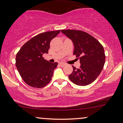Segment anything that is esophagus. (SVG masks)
Masks as SVG:
<instances>
[{
    "mask_svg": "<svg viewBox=\"0 0 123 123\" xmlns=\"http://www.w3.org/2000/svg\"><path fill=\"white\" fill-rule=\"evenodd\" d=\"M59 65L61 67H64L66 65V64L64 63H61H61H59Z\"/></svg>",
    "mask_w": 123,
    "mask_h": 123,
    "instance_id": "obj_1",
    "label": "esophagus"
}]
</instances>
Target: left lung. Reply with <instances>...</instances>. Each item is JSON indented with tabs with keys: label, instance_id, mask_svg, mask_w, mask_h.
Segmentation results:
<instances>
[{
	"label": "left lung",
	"instance_id": "1",
	"mask_svg": "<svg viewBox=\"0 0 123 123\" xmlns=\"http://www.w3.org/2000/svg\"><path fill=\"white\" fill-rule=\"evenodd\" d=\"M61 32L71 39L74 45L73 54L80 59L81 66L68 77L74 84L87 86L97 78L103 70L105 62L103 46L94 37L81 30H61Z\"/></svg>",
	"mask_w": 123,
	"mask_h": 123
}]
</instances>
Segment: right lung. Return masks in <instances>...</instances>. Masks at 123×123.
Masks as SVG:
<instances>
[{
  "label": "right lung",
  "mask_w": 123,
  "mask_h": 123,
  "mask_svg": "<svg viewBox=\"0 0 123 123\" xmlns=\"http://www.w3.org/2000/svg\"><path fill=\"white\" fill-rule=\"evenodd\" d=\"M60 30L43 32L25 43L17 54L16 66L24 81L34 88L44 87L51 81L57 62L50 63L43 57L48 53L50 43Z\"/></svg>",
  "instance_id": "add662e5"
}]
</instances>
